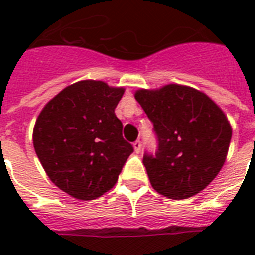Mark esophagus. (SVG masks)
<instances>
[{"label": "esophagus", "instance_id": "esophagus-1", "mask_svg": "<svg viewBox=\"0 0 255 255\" xmlns=\"http://www.w3.org/2000/svg\"><path fill=\"white\" fill-rule=\"evenodd\" d=\"M133 148H135L136 153H140V151H141V141H140V140H136L135 143H133Z\"/></svg>", "mask_w": 255, "mask_h": 255}]
</instances>
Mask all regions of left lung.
I'll use <instances>...</instances> for the list:
<instances>
[{"label":"left lung","instance_id":"8db88e82","mask_svg":"<svg viewBox=\"0 0 255 255\" xmlns=\"http://www.w3.org/2000/svg\"><path fill=\"white\" fill-rule=\"evenodd\" d=\"M136 100L153 123L155 155L143 164L156 192L173 200L192 197L213 181L225 163L232 127L204 92L180 85L137 90Z\"/></svg>","mask_w":255,"mask_h":255}]
</instances>
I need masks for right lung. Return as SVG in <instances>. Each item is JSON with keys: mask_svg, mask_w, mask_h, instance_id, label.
<instances>
[{"mask_svg": "<svg viewBox=\"0 0 255 255\" xmlns=\"http://www.w3.org/2000/svg\"><path fill=\"white\" fill-rule=\"evenodd\" d=\"M124 88L81 81L63 88L38 116L33 144L49 178L78 200L111 189L133 147L122 136L115 108Z\"/></svg>", "mask_w": 255, "mask_h": 255, "instance_id": "1", "label": "right lung"}]
</instances>
